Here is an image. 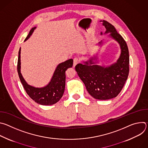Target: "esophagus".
<instances>
[{"label":"esophagus","mask_w":148,"mask_h":148,"mask_svg":"<svg viewBox=\"0 0 148 148\" xmlns=\"http://www.w3.org/2000/svg\"><path fill=\"white\" fill-rule=\"evenodd\" d=\"M79 62V60H78V58H74V60H73V66H74V67H75V66H76L77 64H78Z\"/></svg>","instance_id":"1"}]
</instances>
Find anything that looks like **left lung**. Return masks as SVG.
<instances>
[{
	"instance_id": "left-lung-1",
	"label": "left lung",
	"mask_w": 148,
	"mask_h": 148,
	"mask_svg": "<svg viewBox=\"0 0 148 148\" xmlns=\"http://www.w3.org/2000/svg\"><path fill=\"white\" fill-rule=\"evenodd\" d=\"M102 22L107 29L105 33L110 32L111 36L120 45L119 58L115 64L105 68L94 64L91 58L84 64H78L75 70L88 93L95 99L105 100L116 97L123 88L129 74L130 56L126 41L115 27L107 21L103 20Z\"/></svg>"
}]
</instances>
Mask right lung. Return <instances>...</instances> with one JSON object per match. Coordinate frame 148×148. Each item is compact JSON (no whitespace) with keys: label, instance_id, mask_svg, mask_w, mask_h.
<instances>
[{"label":"right lung","instance_id":"1","mask_svg":"<svg viewBox=\"0 0 148 148\" xmlns=\"http://www.w3.org/2000/svg\"><path fill=\"white\" fill-rule=\"evenodd\" d=\"M35 29L36 27H33L31 29L25 41L30 37ZM73 65V59L68 60L58 64L50 83L46 87L41 88H35L28 85L21 74L20 49L18 51L17 69L20 81L29 96L37 103L43 105H50L57 102L62 97L65 90L66 71L72 67Z\"/></svg>","mask_w":148,"mask_h":148}]
</instances>
